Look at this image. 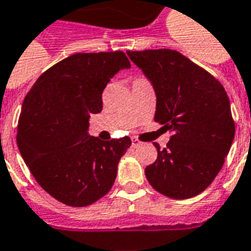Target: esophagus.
Here are the masks:
<instances>
[{
    "label": "esophagus",
    "mask_w": 251,
    "mask_h": 251,
    "mask_svg": "<svg viewBox=\"0 0 251 251\" xmlns=\"http://www.w3.org/2000/svg\"><path fill=\"white\" fill-rule=\"evenodd\" d=\"M141 145H142V142L137 140V138H134V140L131 141V146H133L134 149H135V148H138V146H141Z\"/></svg>",
    "instance_id": "34e87169"
}]
</instances>
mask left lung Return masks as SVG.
Masks as SVG:
<instances>
[{"mask_svg": "<svg viewBox=\"0 0 251 251\" xmlns=\"http://www.w3.org/2000/svg\"><path fill=\"white\" fill-rule=\"evenodd\" d=\"M153 85L154 121L172 133L145 176L158 193L174 200L198 196L222 169L235 126L224 86L176 50L126 51Z\"/></svg>", "mask_w": 251, "mask_h": 251, "instance_id": "1", "label": "left lung"}]
</instances>
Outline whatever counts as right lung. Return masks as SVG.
I'll return each instance as SVG.
<instances>
[{
	"instance_id": "right-lung-1",
	"label": "right lung",
	"mask_w": 251,
	"mask_h": 251,
	"mask_svg": "<svg viewBox=\"0 0 251 251\" xmlns=\"http://www.w3.org/2000/svg\"><path fill=\"white\" fill-rule=\"evenodd\" d=\"M124 51L77 53L41 74L22 103L17 145L33 177L57 201L83 207L109 193L129 137L101 141L89 134L90 114L122 69Z\"/></svg>"
}]
</instances>
